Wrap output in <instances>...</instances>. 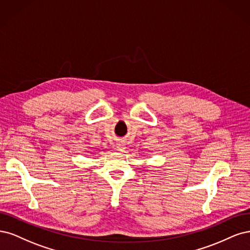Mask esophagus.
Listing matches in <instances>:
<instances>
[{
    "mask_svg": "<svg viewBox=\"0 0 250 250\" xmlns=\"http://www.w3.org/2000/svg\"><path fill=\"white\" fill-rule=\"evenodd\" d=\"M126 148L125 143L124 141H119L116 143V149L119 151H124Z\"/></svg>",
    "mask_w": 250,
    "mask_h": 250,
    "instance_id": "34e87169",
    "label": "esophagus"
}]
</instances>
